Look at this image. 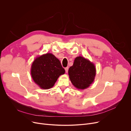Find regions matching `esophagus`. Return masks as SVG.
<instances>
[{
	"mask_svg": "<svg viewBox=\"0 0 131 131\" xmlns=\"http://www.w3.org/2000/svg\"><path fill=\"white\" fill-rule=\"evenodd\" d=\"M68 69H69L68 67H66V68H65V71H66V73H67V72H68Z\"/></svg>",
	"mask_w": 131,
	"mask_h": 131,
	"instance_id": "34e87169",
	"label": "esophagus"
}]
</instances>
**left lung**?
<instances>
[{
  "mask_svg": "<svg viewBox=\"0 0 131 131\" xmlns=\"http://www.w3.org/2000/svg\"><path fill=\"white\" fill-rule=\"evenodd\" d=\"M96 72L94 64L82 57L76 58L73 65L68 69L69 77L72 84L80 90L90 86L94 80Z\"/></svg>",
  "mask_w": 131,
  "mask_h": 131,
  "instance_id": "left-lung-1",
  "label": "left lung"
}]
</instances>
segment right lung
<instances>
[{"instance_id":"obj_1","label":"right lung","mask_w":131,"mask_h":131,"mask_svg":"<svg viewBox=\"0 0 131 131\" xmlns=\"http://www.w3.org/2000/svg\"><path fill=\"white\" fill-rule=\"evenodd\" d=\"M65 72L59 60L50 53L37 57L30 69L35 83L45 90L52 88L59 77Z\"/></svg>"}]
</instances>
